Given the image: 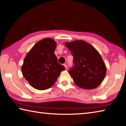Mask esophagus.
<instances>
[{
    "label": "esophagus",
    "instance_id": "obj_1",
    "mask_svg": "<svg viewBox=\"0 0 126 126\" xmlns=\"http://www.w3.org/2000/svg\"><path fill=\"white\" fill-rule=\"evenodd\" d=\"M63 65L64 66V67H65V69H67V64H64Z\"/></svg>",
    "mask_w": 126,
    "mask_h": 126
}]
</instances>
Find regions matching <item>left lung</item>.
<instances>
[{"mask_svg": "<svg viewBox=\"0 0 126 126\" xmlns=\"http://www.w3.org/2000/svg\"><path fill=\"white\" fill-rule=\"evenodd\" d=\"M73 56L74 67L68 71L77 86L92 89L105 77L107 68L101 55L93 46L83 40L65 43Z\"/></svg>", "mask_w": 126, "mask_h": 126, "instance_id": "8db88e82", "label": "left lung"}]
</instances>
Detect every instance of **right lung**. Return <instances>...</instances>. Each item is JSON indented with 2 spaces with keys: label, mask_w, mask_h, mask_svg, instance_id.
<instances>
[{
  "label": "right lung",
  "mask_w": 126,
  "mask_h": 126,
  "mask_svg": "<svg viewBox=\"0 0 126 126\" xmlns=\"http://www.w3.org/2000/svg\"><path fill=\"white\" fill-rule=\"evenodd\" d=\"M56 46L55 40L46 38L36 43L25 55L22 66L23 76L35 89L50 88L65 69L57 62L54 54Z\"/></svg>",
  "instance_id": "add662e5"
}]
</instances>
